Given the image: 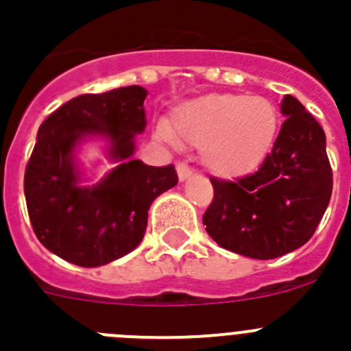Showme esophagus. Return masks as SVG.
I'll list each match as a JSON object with an SVG mask.
<instances>
[{"mask_svg": "<svg viewBox=\"0 0 351 351\" xmlns=\"http://www.w3.org/2000/svg\"><path fill=\"white\" fill-rule=\"evenodd\" d=\"M176 169H178V176H179V179H181V181H186V179L191 176V169L186 165L184 161H178Z\"/></svg>", "mask_w": 351, "mask_h": 351, "instance_id": "esophagus-1", "label": "esophagus"}]
</instances>
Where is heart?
Instances as JSON below:
<instances>
[{
    "instance_id": "heart-1",
    "label": "heart",
    "mask_w": 351,
    "mask_h": 351,
    "mask_svg": "<svg viewBox=\"0 0 351 351\" xmlns=\"http://www.w3.org/2000/svg\"><path fill=\"white\" fill-rule=\"evenodd\" d=\"M280 117L263 96L214 93L188 101L158 125L169 142L202 145V160L214 173L235 178L262 163L274 144Z\"/></svg>"
}]
</instances>
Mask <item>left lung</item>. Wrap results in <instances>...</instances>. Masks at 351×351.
Returning <instances> with one entry per match:
<instances>
[{"instance_id": "obj_1", "label": "left lung", "mask_w": 351, "mask_h": 351, "mask_svg": "<svg viewBox=\"0 0 351 351\" xmlns=\"http://www.w3.org/2000/svg\"><path fill=\"white\" fill-rule=\"evenodd\" d=\"M272 151L256 172L234 181L210 178L214 197L204 225L221 247L271 260L304 246L332 195L325 133L297 98L285 96Z\"/></svg>"}]
</instances>
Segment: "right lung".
<instances>
[{
  "label": "right lung",
  "instance_id": "right-lung-1",
  "mask_svg": "<svg viewBox=\"0 0 351 351\" xmlns=\"http://www.w3.org/2000/svg\"><path fill=\"white\" fill-rule=\"evenodd\" d=\"M145 89H112L71 98L43 121L24 173L27 214L40 243L70 263L98 267L141 244L154 198L178 184L173 165L149 167L130 160L135 133L145 128ZM89 132L113 142L123 159L100 185L76 186L71 153Z\"/></svg>",
  "mask_w": 351,
  "mask_h": 351
}]
</instances>
